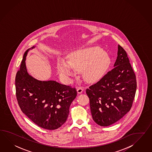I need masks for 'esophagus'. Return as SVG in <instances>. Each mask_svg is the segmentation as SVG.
<instances>
[{"instance_id":"34e87169","label":"esophagus","mask_w":152,"mask_h":152,"mask_svg":"<svg viewBox=\"0 0 152 152\" xmlns=\"http://www.w3.org/2000/svg\"><path fill=\"white\" fill-rule=\"evenodd\" d=\"M83 91V88L82 87H79L77 89V92L78 94H81Z\"/></svg>"}]
</instances>
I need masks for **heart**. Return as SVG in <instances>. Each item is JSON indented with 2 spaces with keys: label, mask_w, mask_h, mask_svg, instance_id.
Wrapping results in <instances>:
<instances>
[{
  "label": "heart",
  "mask_w": 152,
  "mask_h": 152,
  "mask_svg": "<svg viewBox=\"0 0 152 152\" xmlns=\"http://www.w3.org/2000/svg\"><path fill=\"white\" fill-rule=\"evenodd\" d=\"M111 64V60L102 49L89 47L72 52L69 60L60 58L57 62V69L64 76L75 74V70L82 71L84 80L88 83L100 80L107 72Z\"/></svg>",
  "instance_id": "b5f03b06"
}]
</instances>
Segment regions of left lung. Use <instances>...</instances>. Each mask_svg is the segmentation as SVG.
Listing matches in <instances>:
<instances>
[{"instance_id":"obj_1","label":"left lung","mask_w":152,"mask_h":152,"mask_svg":"<svg viewBox=\"0 0 152 152\" xmlns=\"http://www.w3.org/2000/svg\"><path fill=\"white\" fill-rule=\"evenodd\" d=\"M114 66L86 91L93 119L101 126L114 124L130 111L137 88L136 75L126 51L120 45Z\"/></svg>"}]
</instances>
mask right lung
Returning a JSON list of instances; mask_svg holds the SVG:
<instances>
[{
  "mask_svg": "<svg viewBox=\"0 0 152 152\" xmlns=\"http://www.w3.org/2000/svg\"><path fill=\"white\" fill-rule=\"evenodd\" d=\"M30 49L25 53L15 77L18 102L23 113L37 125L56 130L66 121L77 91L69 86L52 80L39 81L28 74L25 60Z\"/></svg>",
  "mask_w": 152,
  "mask_h": 152,
  "instance_id": "right-lung-1",
  "label": "right lung"
}]
</instances>
